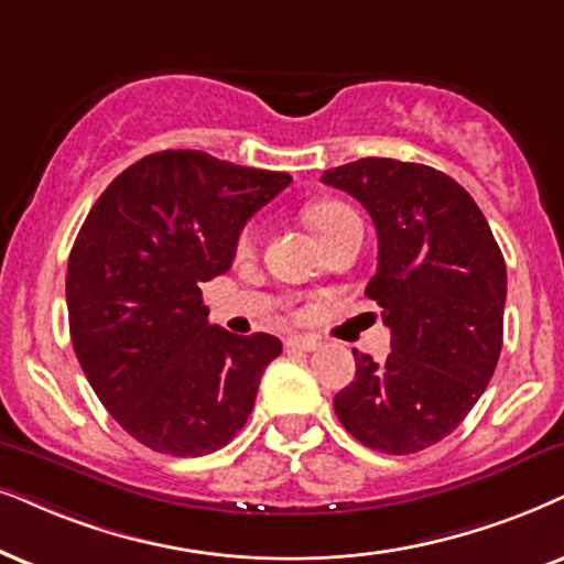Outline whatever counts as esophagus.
<instances>
[{"instance_id": "obj_1", "label": "esophagus", "mask_w": 564, "mask_h": 564, "mask_svg": "<svg viewBox=\"0 0 564 564\" xmlns=\"http://www.w3.org/2000/svg\"><path fill=\"white\" fill-rule=\"evenodd\" d=\"M319 346L317 338H310V335H289L286 348H294V351H315Z\"/></svg>"}]
</instances>
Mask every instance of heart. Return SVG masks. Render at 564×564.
<instances>
[{"label":"heart","mask_w":564,"mask_h":564,"mask_svg":"<svg viewBox=\"0 0 564 564\" xmlns=\"http://www.w3.org/2000/svg\"><path fill=\"white\" fill-rule=\"evenodd\" d=\"M354 218L356 213L344 203H317L312 205V208H306V220H310V226L319 234V239H323L325 245ZM254 241H258V229H254V226H247L237 241L239 254L252 252Z\"/></svg>","instance_id":"1"}]
</instances>
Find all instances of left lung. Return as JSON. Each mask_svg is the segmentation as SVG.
<instances>
[{
    "label": "left lung",
    "instance_id": "obj_1",
    "mask_svg": "<svg viewBox=\"0 0 564 564\" xmlns=\"http://www.w3.org/2000/svg\"><path fill=\"white\" fill-rule=\"evenodd\" d=\"M323 182L359 199L375 220L367 296L393 333L382 365L354 351L356 377L333 409L361 445L419 453L468 416L495 375L505 258L474 197L437 169L359 159L327 169Z\"/></svg>",
    "mask_w": 564,
    "mask_h": 564
}]
</instances>
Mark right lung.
<instances>
[{
	"label": "right lung",
	"instance_id": "add662e5",
	"mask_svg": "<svg viewBox=\"0 0 564 564\" xmlns=\"http://www.w3.org/2000/svg\"><path fill=\"white\" fill-rule=\"evenodd\" d=\"M289 184L283 171L161 151L85 218L67 262L69 335L98 401L151 451L208 455L247 424L283 346L210 325L199 283L231 268L247 220Z\"/></svg>",
	"mask_w": 564,
	"mask_h": 564
}]
</instances>
